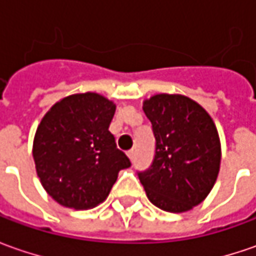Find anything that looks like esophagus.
<instances>
[{
    "mask_svg": "<svg viewBox=\"0 0 256 256\" xmlns=\"http://www.w3.org/2000/svg\"><path fill=\"white\" fill-rule=\"evenodd\" d=\"M128 158L131 160V162H134V160H135V151H134V150H131V151L128 152Z\"/></svg>",
    "mask_w": 256,
    "mask_h": 256,
    "instance_id": "obj_1",
    "label": "esophagus"
}]
</instances>
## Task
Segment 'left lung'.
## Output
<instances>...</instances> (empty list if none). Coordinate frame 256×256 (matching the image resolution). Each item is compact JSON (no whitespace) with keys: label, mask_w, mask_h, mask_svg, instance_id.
Instances as JSON below:
<instances>
[{"label":"left lung","mask_w":256,"mask_h":256,"mask_svg":"<svg viewBox=\"0 0 256 256\" xmlns=\"http://www.w3.org/2000/svg\"><path fill=\"white\" fill-rule=\"evenodd\" d=\"M142 110L152 124L155 156L138 172L148 200L166 212H186L211 192L221 165L216 126L201 105L178 94H156Z\"/></svg>","instance_id":"left-lung-1"}]
</instances>
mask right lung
<instances>
[{"instance_id": "obj_1", "label": "right lung", "mask_w": 256, "mask_h": 256, "mask_svg": "<svg viewBox=\"0 0 256 256\" xmlns=\"http://www.w3.org/2000/svg\"><path fill=\"white\" fill-rule=\"evenodd\" d=\"M115 104L95 92L74 94L51 106L36 128L35 170L60 205L90 210L106 200L118 172L131 166L110 132Z\"/></svg>"}]
</instances>
